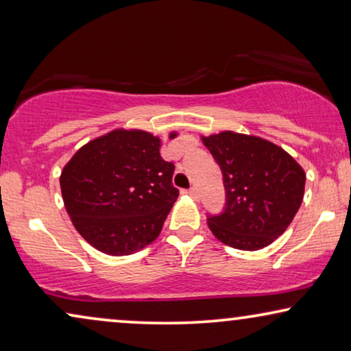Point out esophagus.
<instances>
[{
    "instance_id": "1",
    "label": "esophagus",
    "mask_w": 351,
    "mask_h": 351,
    "mask_svg": "<svg viewBox=\"0 0 351 351\" xmlns=\"http://www.w3.org/2000/svg\"><path fill=\"white\" fill-rule=\"evenodd\" d=\"M189 195L191 196V198H195V199H196V198H198V190H196L195 186H191V189L189 190Z\"/></svg>"
}]
</instances>
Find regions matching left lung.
<instances>
[{"label":"left lung","mask_w":351,"mask_h":351,"mask_svg":"<svg viewBox=\"0 0 351 351\" xmlns=\"http://www.w3.org/2000/svg\"><path fill=\"white\" fill-rule=\"evenodd\" d=\"M217 161L227 208L208 219L219 241L241 251L267 247L289 227L305 191V171L270 141L222 131L201 136Z\"/></svg>","instance_id":"8db88e82"}]
</instances>
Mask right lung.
Wrapping results in <instances>:
<instances>
[{"mask_svg":"<svg viewBox=\"0 0 351 351\" xmlns=\"http://www.w3.org/2000/svg\"><path fill=\"white\" fill-rule=\"evenodd\" d=\"M158 136L119 128L89 141L64 166L65 209L76 232L97 251L129 256L160 237L179 196L172 185L174 165L162 160Z\"/></svg>","mask_w":351,"mask_h":351,"instance_id":"1","label":"right lung"}]
</instances>
